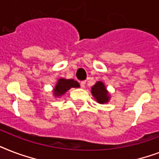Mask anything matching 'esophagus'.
<instances>
[{
	"mask_svg": "<svg viewBox=\"0 0 159 159\" xmlns=\"http://www.w3.org/2000/svg\"><path fill=\"white\" fill-rule=\"evenodd\" d=\"M80 85H81V87L84 88L85 85H86V82H85V81H82V82H80Z\"/></svg>",
	"mask_w": 159,
	"mask_h": 159,
	"instance_id": "esophagus-1",
	"label": "esophagus"
}]
</instances>
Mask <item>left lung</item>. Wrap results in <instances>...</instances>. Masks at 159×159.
<instances>
[{
  "label": "left lung",
  "mask_w": 159,
  "mask_h": 159,
  "mask_svg": "<svg viewBox=\"0 0 159 159\" xmlns=\"http://www.w3.org/2000/svg\"><path fill=\"white\" fill-rule=\"evenodd\" d=\"M92 94L100 104L107 103L110 100V94L102 82H97L92 87Z\"/></svg>",
  "instance_id": "obj_1"
}]
</instances>
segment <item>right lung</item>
<instances>
[{
    "label": "right lung",
    "mask_w": 159,
    "mask_h": 159,
    "mask_svg": "<svg viewBox=\"0 0 159 159\" xmlns=\"http://www.w3.org/2000/svg\"><path fill=\"white\" fill-rule=\"evenodd\" d=\"M80 85L77 81L73 79H64V78H60L57 80V82L53 89V95L54 97H58L65 94L66 92L72 87H79Z\"/></svg>",
    "instance_id": "1"
}]
</instances>
